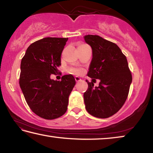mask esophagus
Masks as SVG:
<instances>
[{
  "instance_id": "1",
  "label": "esophagus",
  "mask_w": 153,
  "mask_h": 153,
  "mask_svg": "<svg viewBox=\"0 0 153 153\" xmlns=\"http://www.w3.org/2000/svg\"><path fill=\"white\" fill-rule=\"evenodd\" d=\"M75 80H76V82H79L80 81H82L81 78H79V77H75Z\"/></svg>"
}]
</instances>
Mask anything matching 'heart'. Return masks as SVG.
I'll return each mask as SVG.
<instances>
[{"instance_id": "heart-1", "label": "heart", "mask_w": 153, "mask_h": 153, "mask_svg": "<svg viewBox=\"0 0 153 153\" xmlns=\"http://www.w3.org/2000/svg\"><path fill=\"white\" fill-rule=\"evenodd\" d=\"M70 71L74 74L79 75V74H81L82 73L83 69H79V68H74V69H71Z\"/></svg>"}]
</instances>
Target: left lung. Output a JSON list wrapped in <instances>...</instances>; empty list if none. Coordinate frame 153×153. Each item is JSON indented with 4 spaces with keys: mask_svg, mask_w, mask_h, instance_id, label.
Returning <instances> with one entry per match:
<instances>
[{
    "mask_svg": "<svg viewBox=\"0 0 153 153\" xmlns=\"http://www.w3.org/2000/svg\"><path fill=\"white\" fill-rule=\"evenodd\" d=\"M84 40L92 50L88 76L100 80L98 87L86 80V109L95 117H109L122 107L128 98L132 82L128 61L116 44L99 36H85Z\"/></svg>",
    "mask_w": 153,
    "mask_h": 153,
    "instance_id": "8db88e82",
    "label": "left lung"
}]
</instances>
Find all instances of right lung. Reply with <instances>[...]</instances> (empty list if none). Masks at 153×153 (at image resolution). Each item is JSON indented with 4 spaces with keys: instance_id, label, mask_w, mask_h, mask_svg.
<instances>
[{
    "instance_id": "right-lung-1",
    "label": "right lung",
    "mask_w": 153,
    "mask_h": 153,
    "mask_svg": "<svg viewBox=\"0 0 153 153\" xmlns=\"http://www.w3.org/2000/svg\"><path fill=\"white\" fill-rule=\"evenodd\" d=\"M68 38H45L27 48L21 62L19 86L28 106L45 120L64 115L69 94L76 84L71 75L60 81L51 78L58 72L61 56Z\"/></svg>"
}]
</instances>
